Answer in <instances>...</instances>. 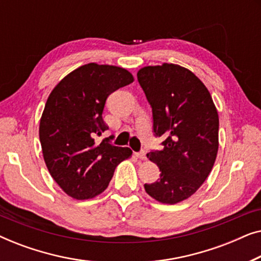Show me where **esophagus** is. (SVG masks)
Masks as SVG:
<instances>
[{"mask_svg": "<svg viewBox=\"0 0 261 261\" xmlns=\"http://www.w3.org/2000/svg\"><path fill=\"white\" fill-rule=\"evenodd\" d=\"M137 156H138L139 159L145 160V159H146V152H145V151H140V152H138V153H137Z\"/></svg>", "mask_w": 261, "mask_h": 261, "instance_id": "obj_1", "label": "esophagus"}]
</instances>
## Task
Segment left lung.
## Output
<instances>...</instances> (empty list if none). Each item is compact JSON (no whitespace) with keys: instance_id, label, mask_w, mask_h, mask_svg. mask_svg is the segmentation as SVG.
Listing matches in <instances>:
<instances>
[{"instance_id":"left-lung-1","label":"left lung","mask_w":261,"mask_h":261,"mask_svg":"<svg viewBox=\"0 0 261 261\" xmlns=\"http://www.w3.org/2000/svg\"><path fill=\"white\" fill-rule=\"evenodd\" d=\"M138 81L152 107L154 135L165 138L162 151L147 153L160 178L145 190L160 203L176 204L194 195L213 169L219 114L205 85L185 67L145 66Z\"/></svg>"}]
</instances>
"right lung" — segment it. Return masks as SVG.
Returning a JSON list of instances; mask_svg holds the SVG:
<instances>
[{
  "mask_svg": "<svg viewBox=\"0 0 261 261\" xmlns=\"http://www.w3.org/2000/svg\"><path fill=\"white\" fill-rule=\"evenodd\" d=\"M133 81L122 67L90 63L64 77L49 94L39 127L42 155L53 179L72 198L105 191L115 167L132 155L109 138L96 139L108 129L102 117L108 96Z\"/></svg>",
  "mask_w": 261,
  "mask_h": 261,
  "instance_id": "1",
  "label": "right lung"
}]
</instances>
